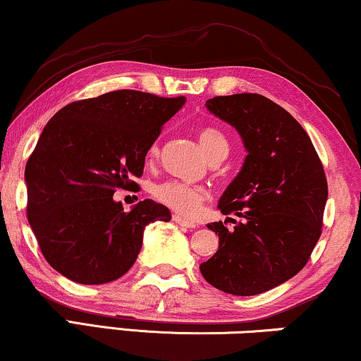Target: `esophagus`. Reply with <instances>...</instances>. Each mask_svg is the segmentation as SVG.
I'll return each instance as SVG.
<instances>
[{
	"label": "esophagus",
	"mask_w": 361,
	"mask_h": 361,
	"mask_svg": "<svg viewBox=\"0 0 361 361\" xmlns=\"http://www.w3.org/2000/svg\"><path fill=\"white\" fill-rule=\"evenodd\" d=\"M172 220H174L177 225H180V226H185V228H195V226H197V225L194 224V221H189V220L182 219L180 215H174V216H172Z\"/></svg>",
	"instance_id": "obj_1"
}]
</instances>
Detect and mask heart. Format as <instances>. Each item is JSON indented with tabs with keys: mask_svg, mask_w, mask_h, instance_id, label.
Returning a JSON list of instances; mask_svg holds the SVG:
<instances>
[{
	"mask_svg": "<svg viewBox=\"0 0 361 361\" xmlns=\"http://www.w3.org/2000/svg\"><path fill=\"white\" fill-rule=\"evenodd\" d=\"M197 140L209 159L219 156H226L228 152V140L224 133L214 126H204L197 131ZM151 154H157V146L151 147ZM152 195L161 204L176 210L177 214L185 216H194L200 210L202 204L207 199L205 189L199 185H190L179 180H166L154 185Z\"/></svg>",
	"mask_w": 361,
	"mask_h": 361,
	"instance_id": "b5f03b06",
	"label": "heart"
}]
</instances>
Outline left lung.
<instances>
[{
    "label": "left lung",
    "mask_w": 361,
    "mask_h": 361,
    "mask_svg": "<svg viewBox=\"0 0 361 361\" xmlns=\"http://www.w3.org/2000/svg\"><path fill=\"white\" fill-rule=\"evenodd\" d=\"M205 106L240 133L248 154L219 202L221 214L241 220L228 216L233 230L226 220L207 225L220 241L200 273L224 293H266L298 274L320 238L329 195L322 162L304 128L269 98L236 93Z\"/></svg>",
    "instance_id": "obj_1"
}]
</instances>
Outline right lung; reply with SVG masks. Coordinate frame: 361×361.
Segmentation results:
<instances>
[{
  "instance_id": "add662e5",
  "label": "right lung",
  "mask_w": 361,
  "mask_h": 361,
  "mask_svg": "<svg viewBox=\"0 0 361 361\" xmlns=\"http://www.w3.org/2000/svg\"><path fill=\"white\" fill-rule=\"evenodd\" d=\"M185 103L116 90L68 103L54 115L29 156L27 220L44 258L78 284H105L135 264L151 221L167 207L146 199L123 210L113 199L141 177L161 128Z\"/></svg>"
}]
</instances>
